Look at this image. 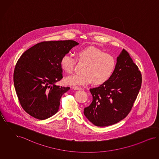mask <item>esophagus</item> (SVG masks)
Listing matches in <instances>:
<instances>
[{
	"instance_id": "esophagus-1",
	"label": "esophagus",
	"mask_w": 159,
	"mask_h": 159,
	"mask_svg": "<svg viewBox=\"0 0 159 159\" xmlns=\"http://www.w3.org/2000/svg\"><path fill=\"white\" fill-rule=\"evenodd\" d=\"M71 88H72L73 89H75V90H81V89H82V88L81 87H75V86H73V87H72Z\"/></svg>"
}]
</instances>
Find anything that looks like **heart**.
I'll return each mask as SVG.
<instances>
[{
  "instance_id": "b5f03b06",
  "label": "heart",
  "mask_w": 159,
  "mask_h": 159,
  "mask_svg": "<svg viewBox=\"0 0 159 159\" xmlns=\"http://www.w3.org/2000/svg\"><path fill=\"white\" fill-rule=\"evenodd\" d=\"M76 58L85 65L82 70L83 74H75L65 79V82L71 85H83L91 82L95 85H101L111 77L116 65L113 55L95 48H86L77 51ZM75 62L72 56L66 54L61 59L60 65L64 71L71 74Z\"/></svg>"
}]
</instances>
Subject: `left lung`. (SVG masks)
Returning a JSON list of instances; mask_svg holds the SVG:
<instances>
[{
    "instance_id": "obj_1",
    "label": "left lung",
    "mask_w": 159,
    "mask_h": 159,
    "mask_svg": "<svg viewBox=\"0 0 159 159\" xmlns=\"http://www.w3.org/2000/svg\"><path fill=\"white\" fill-rule=\"evenodd\" d=\"M141 81L140 71L123 49L117 58L111 77L99 87L89 89L93 101L84 108L85 116L98 127L111 125L122 120L131 110Z\"/></svg>"
}]
</instances>
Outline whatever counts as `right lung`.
I'll list each match as a JSON object with an SVG mask.
<instances>
[{"mask_svg":"<svg viewBox=\"0 0 159 159\" xmlns=\"http://www.w3.org/2000/svg\"><path fill=\"white\" fill-rule=\"evenodd\" d=\"M78 44L72 40L42 42L18 60L14 86L22 107L32 117L45 120L58 111L62 95L70 89L56 85L62 78L61 59Z\"/></svg>","mask_w":159,"mask_h":159,"instance_id":"1","label":"right lung"}]
</instances>
